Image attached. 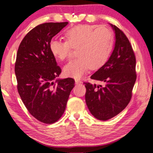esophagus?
<instances>
[{"label":"esophagus","mask_w":153,"mask_h":153,"mask_svg":"<svg viewBox=\"0 0 153 153\" xmlns=\"http://www.w3.org/2000/svg\"><path fill=\"white\" fill-rule=\"evenodd\" d=\"M75 83H76V84H81V83H82V81L79 79H75Z\"/></svg>","instance_id":"obj_1"}]
</instances>
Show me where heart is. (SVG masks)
<instances>
[{"label": "heart", "instance_id": "b5f03b06", "mask_svg": "<svg viewBox=\"0 0 153 153\" xmlns=\"http://www.w3.org/2000/svg\"><path fill=\"white\" fill-rule=\"evenodd\" d=\"M66 40L52 39L49 43L52 54L60 60L68 58L72 48H76L78 58L64 67L66 76L80 79L91 68L97 70L109 60L114 47L113 32L105 26L79 25L68 29Z\"/></svg>", "mask_w": 153, "mask_h": 153}]
</instances>
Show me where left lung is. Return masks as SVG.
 Masks as SVG:
<instances>
[{
  "label": "left lung",
  "mask_w": 153,
  "mask_h": 153,
  "mask_svg": "<svg viewBox=\"0 0 153 153\" xmlns=\"http://www.w3.org/2000/svg\"><path fill=\"white\" fill-rule=\"evenodd\" d=\"M116 36L113 52L108 62L91 79L103 82H84L85 101L96 118L105 121L124 110L132 98L136 80V57L132 45L124 32L111 24Z\"/></svg>",
  "instance_id": "8db88e82"
}]
</instances>
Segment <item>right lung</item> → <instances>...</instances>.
Instances as JSON below:
<instances>
[{
	"instance_id": "obj_1",
	"label": "right lung",
	"mask_w": 153,
	"mask_h": 153,
	"mask_svg": "<svg viewBox=\"0 0 153 153\" xmlns=\"http://www.w3.org/2000/svg\"><path fill=\"white\" fill-rule=\"evenodd\" d=\"M68 23L36 26L24 37L17 53L15 72L19 94L31 115L48 124L62 116L74 87L72 78L55 80L61 68L49 48L50 40Z\"/></svg>"
}]
</instances>
